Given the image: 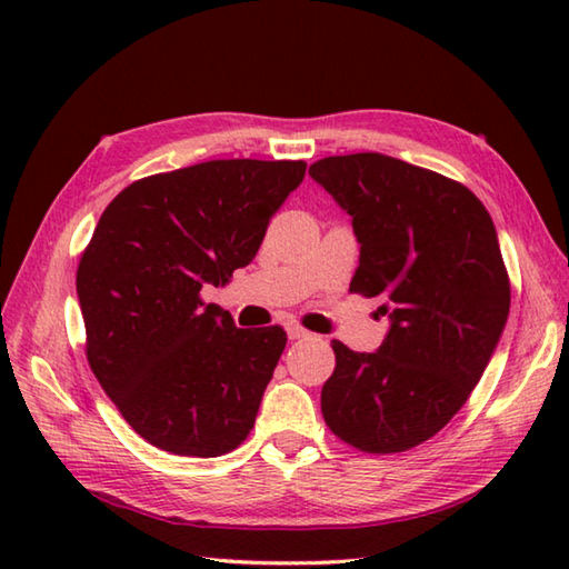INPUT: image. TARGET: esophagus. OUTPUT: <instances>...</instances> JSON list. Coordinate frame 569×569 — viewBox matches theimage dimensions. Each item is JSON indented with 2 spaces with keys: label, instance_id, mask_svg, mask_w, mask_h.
I'll list each match as a JSON object with an SVG mask.
<instances>
[{
  "label": "esophagus",
  "instance_id": "34e87169",
  "mask_svg": "<svg viewBox=\"0 0 569 569\" xmlns=\"http://www.w3.org/2000/svg\"><path fill=\"white\" fill-rule=\"evenodd\" d=\"M286 330H288V337H291V340H303V337H308V335H310L308 330H303V328H300V325H293V322L288 325Z\"/></svg>",
  "mask_w": 569,
  "mask_h": 569
}]
</instances>
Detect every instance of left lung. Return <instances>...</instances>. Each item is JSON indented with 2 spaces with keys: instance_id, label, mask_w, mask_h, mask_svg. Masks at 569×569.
<instances>
[{
  "instance_id": "obj_1",
  "label": "left lung",
  "mask_w": 569,
  "mask_h": 569,
  "mask_svg": "<svg viewBox=\"0 0 569 569\" xmlns=\"http://www.w3.org/2000/svg\"><path fill=\"white\" fill-rule=\"evenodd\" d=\"M308 173L352 217L349 291L381 298L391 322L377 352L332 340L325 422L361 452L410 450L467 403L501 340L511 286L497 227L462 183L383 153L328 156Z\"/></svg>"
}]
</instances>
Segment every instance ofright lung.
Returning a JSON list of instances; mask_svg holds the SVG:
<instances>
[{"label": "right lung", "instance_id": "1", "mask_svg": "<svg viewBox=\"0 0 569 569\" xmlns=\"http://www.w3.org/2000/svg\"><path fill=\"white\" fill-rule=\"evenodd\" d=\"M303 176V161H204L137 180L94 227L76 278L90 369L159 450L220 457L253 428L286 332L241 330L200 291L251 263Z\"/></svg>", "mask_w": 569, "mask_h": 569}]
</instances>
